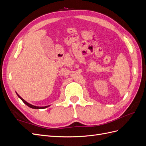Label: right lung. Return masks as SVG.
Returning <instances> with one entry per match:
<instances>
[{"mask_svg":"<svg viewBox=\"0 0 146 146\" xmlns=\"http://www.w3.org/2000/svg\"><path fill=\"white\" fill-rule=\"evenodd\" d=\"M17 94V93H16ZM17 96L19 97V98L23 101V102L24 103V104H25L26 105H27V106H29V107H30V108H35V109H42V108H47V107H48V106H46V107H36V106H34V105H31V104H29V103H27V102H26L25 100H24L23 98H21V97H20L18 94H17Z\"/></svg>","mask_w":146,"mask_h":146,"instance_id":"1","label":"right lung"}]
</instances>
